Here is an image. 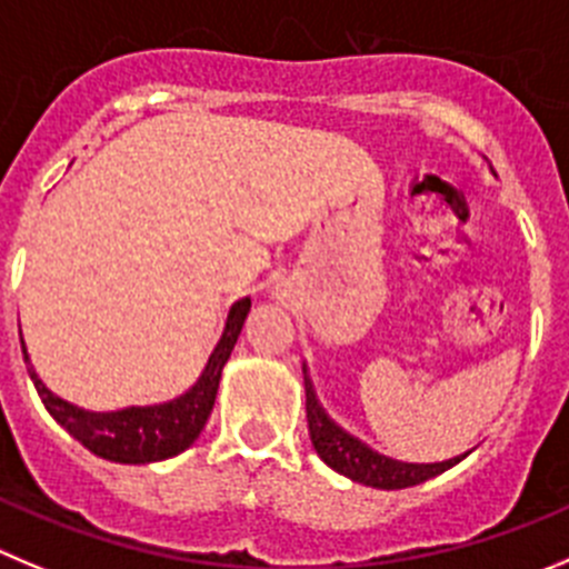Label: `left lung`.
I'll list each match as a JSON object with an SVG mask.
<instances>
[{
  "label": "left lung",
  "mask_w": 569,
  "mask_h": 569,
  "mask_svg": "<svg viewBox=\"0 0 569 569\" xmlns=\"http://www.w3.org/2000/svg\"><path fill=\"white\" fill-rule=\"evenodd\" d=\"M305 391H307V427H310V441L323 458V463L335 469V472L346 475V478L366 483L371 489H408V486L425 483V480L436 478V475L447 472L463 461V456L450 458L441 463H402L393 458L380 456V452L369 450L366 443L357 441L346 430H340L323 408L318 405L316 391H312L310 375L305 366Z\"/></svg>",
  "instance_id": "1"
}]
</instances>
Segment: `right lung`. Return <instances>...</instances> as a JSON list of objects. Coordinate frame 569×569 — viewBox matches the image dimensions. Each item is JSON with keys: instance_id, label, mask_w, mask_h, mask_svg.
Returning a JSON list of instances; mask_svg holds the SVG:
<instances>
[{"instance_id": "right-lung-1", "label": "right lung", "mask_w": 569, "mask_h": 569, "mask_svg": "<svg viewBox=\"0 0 569 569\" xmlns=\"http://www.w3.org/2000/svg\"><path fill=\"white\" fill-rule=\"evenodd\" d=\"M248 310H251V299H240L231 305L223 335L209 355L207 369L198 377V382L172 402L153 405V408H126L117 410V413H89V410L74 408V405L63 402L56 393L47 391L44 382L38 380L30 366V357H27L24 340H21V351H24L27 371H30V380L44 408L50 410L58 425L67 427L69 436L83 443L86 450L117 463H153L178 456L200 436L214 408L220 375H223L226 360L231 357V349L240 338Z\"/></svg>"}]
</instances>
